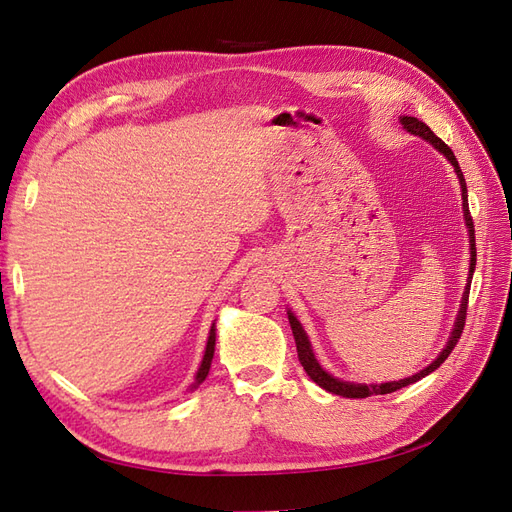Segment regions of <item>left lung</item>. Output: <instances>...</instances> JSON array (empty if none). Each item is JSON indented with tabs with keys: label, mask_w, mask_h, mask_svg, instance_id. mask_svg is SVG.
<instances>
[{
	"label": "left lung",
	"mask_w": 512,
	"mask_h": 512,
	"mask_svg": "<svg viewBox=\"0 0 512 512\" xmlns=\"http://www.w3.org/2000/svg\"><path fill=\"white\" fill-rule=\"evenodd\" d=\"M401 126H404V130H408L410 134L414 136H421L423 141H427L433 149H438L442 156L451 162V166L455 168L457 173V179H459V185H461V207H463V220H466V228H468V237H470V269H468V284H466V290H463L461 294V303H459V312H457V318H455V324L451 329V335H448V342L446 346L442 348V352L433 359L425 369L416 371L414 376L410 378H404V380H393V382H382V384H363V382H346V380H339L335 376H331L327 369H322V365L318 363L316 354L312 350V342H309V337L303 329V324L299 322V318L294 316L290 309H288V322H290V329H292V335H294V344H297V352H299V361L305 369V374L312 378L320 389L329 391L333 395H342V397H350V399H363V397H371V395H386V393H393L397 389H404V386L408 384H414L421 378L429 376L431 371H436L446 359L448 354H451V350L457 346L459 337L463 333V324H466V312H468V294H470V284H472V275H474V267H476V241H474V222H472V215H470V207H468V188H466V179H463V173H461V166L455 158V153L451 151V147H448L442 138H438L436 134H433L429 130L427 123L418 121L416 117H408V115H401L399 117Z\"/></svg>",
	"instance_id": "1"
}]
</instances>
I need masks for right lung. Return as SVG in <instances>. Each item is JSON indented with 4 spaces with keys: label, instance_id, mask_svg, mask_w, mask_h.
Masks as SVG:
<instances>
[{
    "label": "right lung",
    "instance_id": "right-lung-1",
    "mask_svg": "<svg viewBox=\"0 0 512 512\" xmlns=\"http://www.w3.org/2000/svg\"><path fill=\"white\" fill-rule=\"evenodd\" d=\"M213 352H215V322L211 324V331L207 337V346H205V354H203V361H200V367L194 376V384L192 389H198V384H203L205 378L209 376V369H211V361H213Z\"/></svg>",
    "mask_w": 512,
    "mask_h": 512
}]
</instances>
